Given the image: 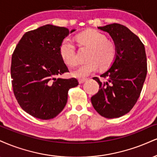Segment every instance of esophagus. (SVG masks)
I'll list each match as a JSON object with an SVG mask.
<instances>
[{"mask_svg":"<svg viewBox=\"0 0 157 157\" xmlns=\"http://www.w3.org/2000/svg\"><path fill=\"white\" fill-rule=\"evenodd\" d=\"M87 80H88V79H79V82H80V84L84 83V82H86Z\"/></svg>","mask_w":157,"mask_h":157,"instance_id":"obj_1","label":"esophagus"}]
</instances>
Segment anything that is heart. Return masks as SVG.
Wrapping results in <instances>:
<instances>
[{"mask_svg": "<svg viewBox=\"0 0 157 157\" xmlns=\"http://www.w3.org/2000/svg\"><path fill=\"white\" fill-rule=\"evenodd\" d=\"M81 42L91 48L88 56V61L81 63L73 71L75 77L83 78L98 70L106 69L112 65L116 58L117 50L114 43L107 41V38L100 32L90 30L82 32L78 36ZM60 52L65 63L75 67L78 62L76 48L73 40L67 38L62 42Z\"/></svg>", "mask_w": 157, "mask_h": 157, "instance_id": "1", "label": "heart"}]
</instances>
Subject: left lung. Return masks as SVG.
I'll use <instances>...</instances> for the list:
<instances>
[{"label": "left lung", "instance_id": "8db88e82", "mask_svg": "<svg viewBox=\"0 0 157 157\" xmlns=\"http://www.w3.org/2000/svg\"><path fill=\"white\" fill-rule=\"evenodd\" d=\"M110 36L116 47V58L108 70L101 75L107 77L99 90L91 97L94 109L107 118H119L129 113L140 97L147 75L145 47L137 36L122 25L113 23L98 27Z\"/></svg>", "mask_w": 157, "mask_h": 157}]
</instances>
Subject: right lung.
Segmentation results:
<instances>
[{"instance_id":"1","label":"right lung","mask_w":157,"mask_h":157,"mask_svg":"<svg viewBox=\"0 0 157 157\" xmlns=\"http://www.w3.org/2000/svg\"><path fill=\"white\" fill-rule=\"evenodd\" d=\"M71 31L45 25L26 32L12 57L11 76L19 105L31 116L42 120L57 116L67 102L68 90L78 86L77 79H63L69 71L60 52Z\"/></svg>"}]
</instances>
